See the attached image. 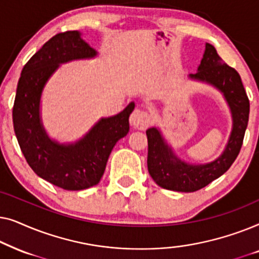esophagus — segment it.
Here are the masks:
<instances>
[{
  "label": "esophagus",
  "mask_w": 259,
  "mask_h": 259,
  "mask_svg": "<svg viewBox=\"0 0 259 259\" xmlns=\"http://www.w3.org/2000/svg\"><path fill=\"white\" fill-rule=\"evenodd\" d=\"M130 122L133 127L144 130L151 123V116L147 112H145L140 108H137V109H134V111L132 112V114H131Z\"/></svg>",
  "instance_id": "esophagus-1"
}]
</instances>
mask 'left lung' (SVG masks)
I'll use <instances>...</instances> for the list:
<instances>
[{
	"label": "left lung",
	"mask_w": 259,
	"mask_h": 259,
	"mask_svg": "<svg viewBox=\"0 0 259 259\" xmlns=\"http://www.w3.org/2000/svg\"><path fill=\"white\" fill-rule=\"evenodd\" d=\"M189 77L221 92L231 113L232 128L224 151L214 160L205 164H190L180 159L159 127L146 131L148 172L159 186L177 192H194L224 175L239 153L249 121V99L239 74L223 61L213 46L205 45L197 73L190 74Z\"/></svg>",
	"instance_id": "left-lung-1"
}]
</instances>
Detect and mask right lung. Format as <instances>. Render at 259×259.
Here are the masks:
<instances>
[{
	"label": "right lung",
	"instance_id": "obj_1",
	"mask_svg": "<svg viewBox=\"0 0 259 259\" xmlns=\"http://www.w3.org/2000/svg\"><path fill=\"white\" fill-rule=\"evenodd\" d=\"M97 56L98 52L79 30L60 33L31 56L17 83L13 123L21 151L38 177L63 190L80 191L97 185L113 147L130 131L134 102L118 114L101 118L74 143H59L45 128L41 97L49 79L63 63Z\"/></svg>",
	"mask_w": 259,
	"mask_h": 259
}]
</instances>
